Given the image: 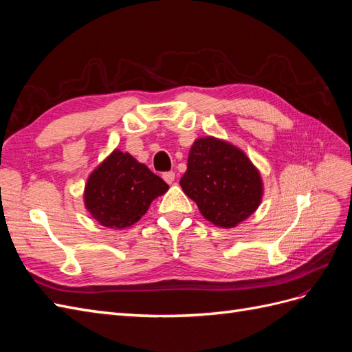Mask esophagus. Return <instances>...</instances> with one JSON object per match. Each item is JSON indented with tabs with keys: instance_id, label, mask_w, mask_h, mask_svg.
I'll return each instance as SVG.
<instances>
[{
	"instance_id": "34e87169",
	"label": "esophagus",
	"mask_w": 352,
	"mask_h": 352,
	"mask_svg": "<svg viewBox=\"0 0 352 352\" xmlns=\"http://www.w3.org/2000/svg\"><path fill=\"white\" fill-rule=\"evenodd\" d=\"M163 179L166 180L167 184H173V180H175V172H166V173H163Z\"/></svg>"
}]
</instances>
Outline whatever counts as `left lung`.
<instances>
[{
	"label": "left lung",
	"mask_w": 352,
	"mask_h": 352,
	"mask_svg": "<svg viewBox=\"0 0 352 352\" xmlns=\"http://www.w3.org/2000/svg\"><path fill=\"white\" fill-rule=\"evenodd\" d=\"M180 186L204 219L223 229L248 219L263 198L258 168L238 146L214 136L198 138L190 146Z\"/></svg>",
	"instance_id": "left-lung-1"
}]
</instances>
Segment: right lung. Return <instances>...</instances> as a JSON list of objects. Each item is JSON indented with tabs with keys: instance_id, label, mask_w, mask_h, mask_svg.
<instances>
[{
	"instance_id": "obj_1",
	"label": "right lung",
	"mask_w": 352,
	"mask_h": 352,
	"mask_svg": "<svg viewBox=\"0 0 352 352\" xmlns=\"http://www.w3.org/2000/svg\"><path fill=\"white\" fill-rule=\"evenodd\" d=\"M168 185L129 153L114 150L89 175L83 201L91 216L109 229L129 228Z\"/></svg>"
}]
</instances>
